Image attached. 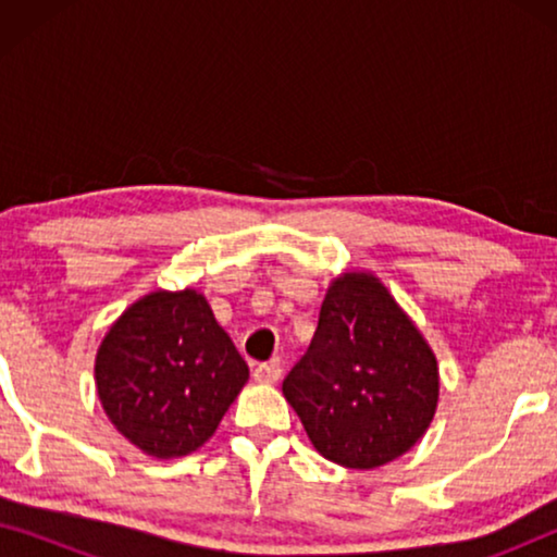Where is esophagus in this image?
<instances>
[{
	"label": "esophagus",
	"instance_id": "obj_1",
	"mask_svg": "<svg viewBox=\"0 0 557 557\" xmlns=\"http://www.w3.org/2000/svg\"><path fill=\"white\" fill-rule=\"evenodd\" d=\"M281 364L276 360L271 362H258L256 370H253V377L258 380V383H276V380L281 377Z\"/></svg>",
	"mask_w": 557,
	"mask_h": 557
}]
</instances>
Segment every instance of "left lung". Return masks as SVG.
I'll return each instance as SVG.
<instances>
[{
    "mask_svg": "<svg viewBox=\"0 0 557 557\" xmlns=\"http://www.w3.org/2000/svg\"><path fill=\"white\" fill-rule=\"evenodd\" d=\"M284 395L324 459L375 469L416 446L433 421L436 357L375 276L345 273L326 292Z\"/></svg>",
    "mask_w": 557,
    "mask_h": 557,
    "instance_id": "1",
    "label": "left lung"
}]
</instances>
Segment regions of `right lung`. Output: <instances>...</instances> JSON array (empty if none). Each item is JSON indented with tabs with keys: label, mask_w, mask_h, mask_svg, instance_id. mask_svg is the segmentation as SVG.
<instances>
[{
	"label": "right lung",
	"mask_w": 557,
	"mask_h": 557,
	"mask_svg": "<svg viewBox=\"0 0 557 557\" xmlns=\"http://www.w3.org/2000/svg\"><path fill=\"white\" fill-rule=\"evenodd\" d=\"M246 380V360L193 288L144 296L111 326L96 357L106 416L157 459L200 448Z\"/></svg>",
	"instance_id": "1"
}]
</instances>
